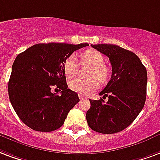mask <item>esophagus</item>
Instances as JSON below:
<instances>
[{
  "label": "esophagus",
  "mask_w": 160,
  "mask_h": 160,
  "mask_svg": "<svg viewBox=\"0 0 160 160\" xmlns=\"http://www.w3.org/2000/svg\"><path fill=\"white\" fill-rule=\"evenodd\" d=\"M79 98H80V99H85V98H86V97H85V96L84 95H82V94H79Z\"/></svg>",
  "instance_id": "esophagus-1"
}]
</instances>
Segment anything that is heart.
I'll return each mask as SVG.
<instances>
[{"mask_svg": "<svg viewBox=\"0 0 160 160\" xmlns=\"http://www.w3.org/2000/svg\"><path fill=\"white\" fill-rule=\"evenodd\" d=\"M81 62L92 66L90 69L89 80L74 79L71 80L68 86L72 91L82 95H89L99 86L98 80L104 82L109 74V69L104 63V57L98 51L87 50L80 54ZM63 71L67 78L72 79L77 74L78 64L74 55H70L65 59L63 63Z\"/></svg>", "mask_w": 160, "mask_h": 160, "instance_id": "1", "label": "heart"}]
</instances>
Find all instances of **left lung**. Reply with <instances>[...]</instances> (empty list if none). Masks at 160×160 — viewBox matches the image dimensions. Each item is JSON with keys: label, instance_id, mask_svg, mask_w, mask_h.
<instances>
[{"label": "left lung", "instance_id": "left-lung-1", "mask_svg": "<svg viewBox=\"0 0 160 160\" xmlns=\"http://www.w3.org/2000/svg\"><path fill=\"white\" fill-rule=\"evenodd\" d=\"M109 58L112 75L99 95L102 99L91 100L86 112L90 128L102 134L125 130L144 107L147 95V69L140 58L131 51L116 45H92ZM106 96L108 101L104 103Z\"/></svg>", "mask_w": 160, "mask_h": 160}]
</instances>
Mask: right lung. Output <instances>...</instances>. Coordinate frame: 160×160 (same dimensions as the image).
I'll list each match as a JSON object with an SVG mask.
<instances>
[{
	"label": "right lung",
	"instance_id": "right-lung-1",
	"mask_svg": "<svg viewBox=\"0 0 160 160\" xmlns=\"http://www.w3.org/2000/svg\"><path fill=\"white\" fill-rule=\"evenodd\" d=\"M89 44H36L14 60L8 82L9 99L19 119L36 131L60 128L80 99L68 88L63 63L74 51ZM59 88L61 95L51 92Z\"/></svg>",
	"mask_w": 160,
	"mask_h": 160
}]
</instances>
